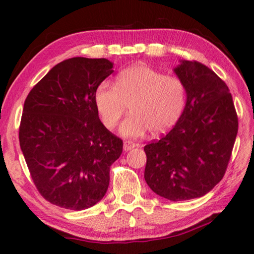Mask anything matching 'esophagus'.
<instances>
[{
	"mask_svg": "<svg viewBox=\"0 0 254 254\" xmlns=\"http://www.w3.org/2000/svg\"><path fill=\"white\" fill-rule=\"evenodd\" d=\"M134 147H135V143H133L132 141H124L123 143L124 151H130V150H132Z\"/></svg>",
	"mask_w": 254,
	"mask_h": 254,
	"instance_id": "obj_1",
	"label": "esophagus"
}]
</instances>
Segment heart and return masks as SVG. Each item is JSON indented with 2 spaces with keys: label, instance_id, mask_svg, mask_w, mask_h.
<instances>
[{
  "label": "heart",
  "instance_id": "b5f03b06",
  "mask_svg": "<svg viewBox=\"0 0 254 254\" xmlns=\"http://www.w3.org/2000/svg\"><path fill=\"white\" fill-rule=\"evenodd\" d=\"M186 101L182 79L142 64L120 72L115 86L103 81L94 93L96 110L107 128L117 126L130 105L131 114L119 127L126 137L142 136L149 130L152 134L168 131L182 117Z\"/></svg>",
  "mask_w": 254,
  "mask_h": 254
}]
</instances>
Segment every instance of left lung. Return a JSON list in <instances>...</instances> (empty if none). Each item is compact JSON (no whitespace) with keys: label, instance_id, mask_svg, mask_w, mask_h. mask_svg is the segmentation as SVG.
I'll use <instances>...</instances> for the list:
<instances>
[{"label":"left lung","instance_id":"8db88e82","mask_svg":"<svg viewBox=\"0 0 254 254\" xmlns=\"http://www.w3.org/2000/svg\"><path fill=\"white\" fill-rule=\"evenodd\" d=\"M174 72L186 87V106L169 133L144 147V179L157 195L180 201L204 196L221 182L239 123L230 89L213 70L179 60Z\"/></svg>","mask_w":254,"mask_h":254}]
</instances>
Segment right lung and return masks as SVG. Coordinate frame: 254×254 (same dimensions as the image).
Returning <instances> with one entry per match:
<instances>
[{
    "mask_svg": "<svg viewBox=\"0 0 254 254\" xmlns=\"http://www.w3.org/2000/svg\"><path fill=\"white\" fill-rule=\"evenodd\" d=\"M105 58L75 57L51 68L24 102L19 140L34 185L59 207L83 210L109 188L123 142L103 126L94 93L113 72Z\"/></svg>",
    "mask_w": 254,
    "mask_h": 254,
    "instance_id": "right-lung-1",
    "label": "right lung"
}]
</instances>
